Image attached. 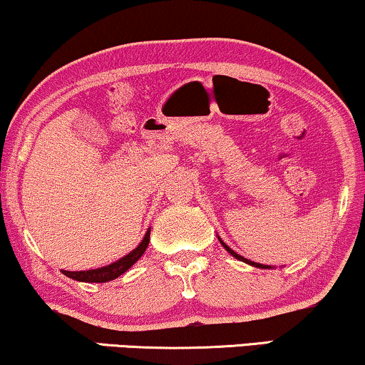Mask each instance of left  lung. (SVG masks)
<instances>
[{
	"instance_id": "8db88e82",
	"label": "left lung",
	"mask_w": 365,
	"mask_h": 365,
	"mask_svg": "<svg viewBox=\"0 0 365 365\" xmlns=\"http://www.w3.org/2000/svg\"><path fill=\"white\" fill-rule=\"evenodd\" d=\"M219 242H221V244H222V247H224V249H226V251H227L229 254H231V256H234V257H236V259H239V261H242V262H246V264H251V266H254V267H259V269H271V266H264V264H259V262H252V261H249V259H246V257L239 256V254H237V252H234L231 247H229V246H226V244H224V241H222V239H221V237H219Z\"/></svg>"
}]
</instances>
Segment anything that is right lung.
Wrapping results in <instances>:
<instances>
[{
	"instance_id": "1",
	"label": "right lung",
	"mask_w": 365,
	"mask_h": 365,
	"mask_svg": "<svg viewBox=\"0 0 365 365\" xmlns=\"http://www.w3.org/2000/svg\"><path fill=\"white\" fill-rule=\"evenodd\" d=\"M149 234H151V229H148L146 234H144V239L139 242V246L136 249H133L128 256H124L119 259V261L109 264V266L104 267H98V269H89V271H63L64 276L74 279V281H81V282H108V281H114V279L121 276L128 271L133 264L138 262V259L143 256L144 251H146L148 244H149Z\"/></svg>"
}]
</instances>
